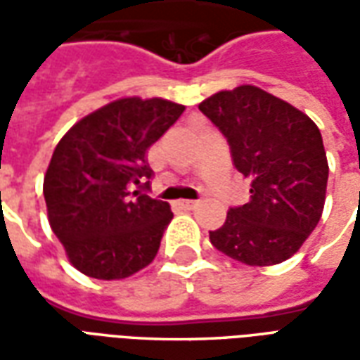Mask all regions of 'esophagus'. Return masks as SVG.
<instances>
[{
  "instance_id": "esophagus-1",
  "label": "esophagus",
  "mask_w": 360,
  "mask_h": 360,
  "mask_svg": "<svg viewBox=\"0 0 360 360\" xmlns=\"http://www.w3.org/2000/svg\"><path fill=\"white\" fill-rule=\"evenodd\" d=\"M179 206L185 210H193V208H196V200H181Z\"/></svg>"
}]
</instances>
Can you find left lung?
Here are the masks:
<instances>
[{
  "label": "left lung",
  "instance_id": "1",
  "mask_svg": "<svg viewBox=\"0 0 360 360\" xmlns=\"http://www.w3.org/2000/svg\"><path fill=\"white\" fill-rule=\"evenodd\" d=\"M198 110L227 139L233 165L250 179V198L227 212L210 243L247 266L291 258L320 221L328 160L316 123L266 90H221Z\"/></svg>",
  "mask_w": 360,
  "mask_h": 360
}]
</instances>
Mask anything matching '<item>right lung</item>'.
<instances>
[{
	"label": "right lung",
	"instance_id": "1",
	"mask_svg": "<svg viewBox=\"0 0 360 360\" xmlns=\"http://www.w3.org/2000/svg\"><path fill=\"white\" fill-rule=\"evenodd\" d=\"M185 105L162 98H121L75 123L44 175L51 231L69 262L96 279H123L156 258L173 212L148 188L146 152Z\"/></svg>",
	"mask_w": 360,
	"mask_h": 360
}]
</instances>
